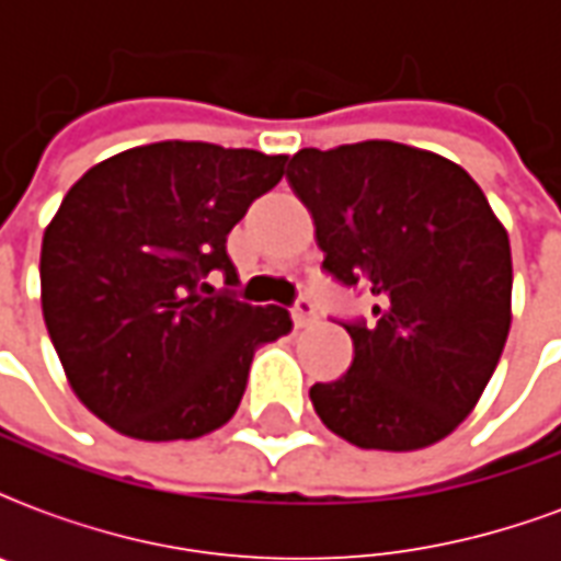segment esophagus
<instances>
[{"instance_id": "esophagus-1", "label": "esophagus", "mask_w": 561, "mask_h": 561, "mask_svg": "<svg viewBox=\"0 0 561 561\" xmlns=\"http://www.w3.org/2000/svg\"><path fill=\"white\" fill-rule=\"evenodd\" d=\"M290 317H294V325L297 329H306V325L317 323V306L308 297H299L290 308Z\"/></svg>"}]
</instances>
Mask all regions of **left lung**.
<instances>
[{"instance_id":"8db88e82","label":"left lung","mask_w":561,"mask_h":561,"mask_svg":"<svg viewBox=\"0 0 561 561\" xmlns=\"http://www.w3.org/2000/svg\"><path fill=\"white\" fill-rule=\"evenodd\" d=\"M288 183L325 273L375 297L373 323H343L350 373L311 387L317 416L358 448L439 443L474 410L513 323L504 224L457 162L383 139L302 148Z\"/></svg>"}]
</instances>
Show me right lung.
Listing matches in <instances>:
<instances>
[{"label": "right lung", "instance_id": "add662e5", "mask_svg": "<svg viewBox=\"0 0 561 561\" xmlns=\"http://www.w3.org/2000/svg\"><path fill=\"white\" fill-rule=\"evenodd\" d=\"M288 157L153 142L92 165L43 236L48 337L87 408L118 434L169 443L227 425L255 350L290 332L279 306L232 294L227 236ZM225 273L215 291L209 272Z\"/></svg>", "mask_w": 561, "mask_h": 561}]
</instances>
